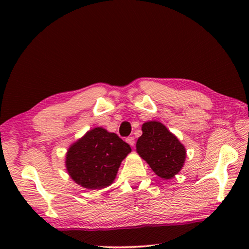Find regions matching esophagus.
<instances>
[{"mask_svg":"<svg viewBox=\"0 0 249 249\" xmlns=\"http://www.w3.org/2000/svg\"><path fill=\"white\" fill-rule=\"evenodd\" d=\"M126 141H127V143L130 146H134L135 145V138H134V137H128V138L126 139Z\"/></svg>","mask_w":249,"mask_h":249,"instance_id":"obj_1","label":"esophagus"}]
</instances>
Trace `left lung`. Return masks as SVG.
<instances>
[{"label": "left lung", "mask_w": 249, "mask_h": 249, "mask_svg": "<svg viewBox=\"0 0 249 249\" xmlns=\"http://www.w3.org/2000/svg\"><path fill=\"white\" fill-rule=\"evenodd\" d=\"M136 147L140 157L163 179L172 178L178 174L186 158L184 145L165 125L157 121L142 125V135Z\"/></svg>", "instance_id": "8db88e82"}]
</instances>
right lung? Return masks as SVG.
<instances>
[{
  "label": "right lung",
  "instance_id": "right-lung-1",
  "mask_svg": "<svg viewBox=\"0 0 249 249\" xmlns=\"http://www.w3.org/2000/svg\"><path fill=\"white\" fill-rule=\"evenodd\" d=\"M130 151L129 144L116 134L93 128L68 149L67 172L84 188H105L113 183L122 160Z\"/></svg>",
  "mask_w": 249,
  "mask_h": 249
}]
</instances>
